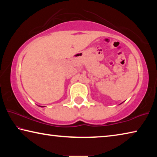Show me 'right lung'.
Here are the masks:
<instances>
[{
	"label": "right lung",
	"mask_w": 157,
	"mask_h": 157,
	"mask_svg": "<svg viewBox=\"0 0 157 157\" xmlns=\"http://www.w3.org/2000/svg\"><path fill=\"white\" fill-rule=\"evenodd\" d=\"M40 107H41V106H40Z\"/></svg>",
	"instance_id": "add662e5"
}]
</instances>
